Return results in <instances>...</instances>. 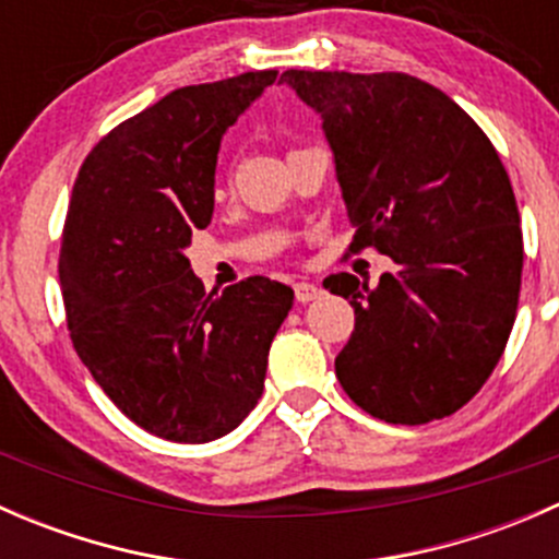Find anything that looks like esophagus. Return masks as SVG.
<instances>
[{
    "instance_id": "1",
    "label": "esophagus",
    "mask_w": 559,
    "mask_h": 559,
    "mask_svg": "<svg viewBox=\"0 0 559 559\" xmlns=\"http://www.w3.org/2000/svg\"><path fill=\"white\" fill-rule=\"evenodd\" d=\"M321 295V289L316 284H308V281H300V284H295V297L297 302H311L316 297Z\"/></svg>"
}]
</instances>
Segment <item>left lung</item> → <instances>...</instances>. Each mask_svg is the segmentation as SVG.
I'll list each match as a JSON object with an SVG mask.
<instances>
[{
    "label": "left lung",
    "instance_id": "left-lung-1",
    "mask_svg": "<svg viewBox=\"0 0 559 559\" xmlns=\"http://www.w3.org/2000/svg\"><path fill=\"white\" fill-rule=\"evenodd\" d=\"M321 116L348 222V251L394 262L379 286L352 273L324 289L354 308L335 357L348 397L389 425L460 411L509 343L522 286V227L498 151L452 97L405 72L286 70Z\"/></svg>",
    "mask_w": 559,
    "mask_h": 559
}]
</instances>
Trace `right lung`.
<instances>
[{"mask_svg":"<svg viewBox=\"0 0 559 559\" xmlns=\"http://www.w3.org/2000/svg\"><path fill=\"white\" fill-rule=\"evenodd\" d=\"M275 75L175 88L107 132L72 186L59 253L72 346L134 425L175 443L251 414L295 300L264 275L205 295L186 257L211 224L224 132Z\"/></svg>","mask_w":559,"mask_h":559,"instance_id":"add662e5","label":"right lung"}]
</instances>
